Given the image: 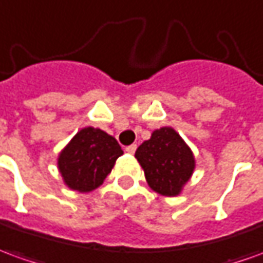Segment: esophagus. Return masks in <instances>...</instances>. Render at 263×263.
<instances>
[{
    "label": "esophagus",
    "instance_id": "1",
    "mask_svg": "<svg viewBox=\"0 0 263 263\" xmlns=\"http://www.w3.org/2000/svg\"><path fill=\"white\" fill-rule=\"evenodd\" d=\"M136 149H137V146H136V144H130V146H127V147H126V152H127V153H130V155H133V153L136 152Z\"/></svg>",
    "mask_w": 263,
    "mask_h": 263
}]
</instances>
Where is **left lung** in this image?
<instances>
[{
  "instance_id": "left-lung-1",
  "label": "left lung",
  "mask_w": 263,
  "mask_h": 263,
  "mask_svg": "<svg viewBox=\"0 0 263 263\" xmlns=\"http://www.w3.org/2000/svg\"><path fill=\"white\" fill-rule=\"evenodd\" d=\"M135 157L150 189L167 197L182 193L196 166L192 149L172 127L155 130L149 140L137 147Z\"/></svg>"
}]
</instances>
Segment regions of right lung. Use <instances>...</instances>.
I'll use <instances>...</instances> for the list:
<instances>
[{
    "label": "right lung",
    "instance_id": "1",
    "mask_svg": "<svg viewBox=\"0 0 263 263\" xmlns=\"http://www.w3.org/2000/svg\"><path fill=\"white\" fill-rule=\"evenodd\" d=\"M121 155L113 136L100 128L84 127L60 152L57 166L66 186L88 193L103 184Z\"/></svg>",
    "mask_w": 263,
    "mask_h": 263
}]
</instances>
